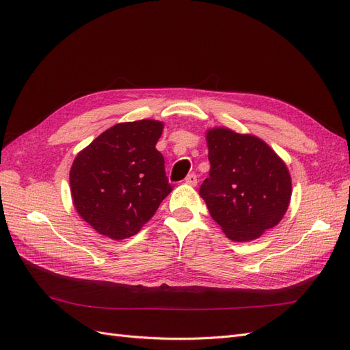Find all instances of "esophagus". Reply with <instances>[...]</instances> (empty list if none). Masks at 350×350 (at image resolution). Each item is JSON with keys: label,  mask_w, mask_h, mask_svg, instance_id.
<instances>
[{"label": "esophagus", "mask_w": 350, "mask_h": 350, "mask_svg": "<svg viewBox=\"0 0 350 350\" xmlns=\"http://www.w3.org/2000/svg\"><path fill=\"white\" fill-rule=\"evenodd\" d=\"M185 183H187V184H189V185H197V183H198L197 175H196V174H189V175H187V178H185Z\"/></svg>", "instance_id": "34e87169"}]
</instances>
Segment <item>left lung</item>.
<instances>
[{"label":"left lung","mask_w":350,"mask_h":350,"mask_svg":"<svg viewBox=\"0 0 350 350\" xmlns=\"http://www.w3.org/2000/svg\"><path fill=\"white\" fill-rule=\"evenodd\" d=\"M210 172L200 187L228 238L245 242L276 226L288 210V167L262 140L228 129L207 131Z\"/></svg>","instance_id":"left-lung-1"}]
</instances>
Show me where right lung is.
<instances>
[{
	"label": "right lung",
	"instance_id": "right-lung-1",
	"mask_svg": "<svg viewBox=\"0 0 350 350\" xmlns=\"http://www.w3.org/2000/svg\"><path fill=\"white\" fill-rule=\"evenodd\" d=\"M162 130L153 120L116 124L74 159V207L100 235L116 241L135 235L172 191L156 149Z\"/></svg>",
	"mask_w": 350,
	"mask_h": 350
}]
</instances>
